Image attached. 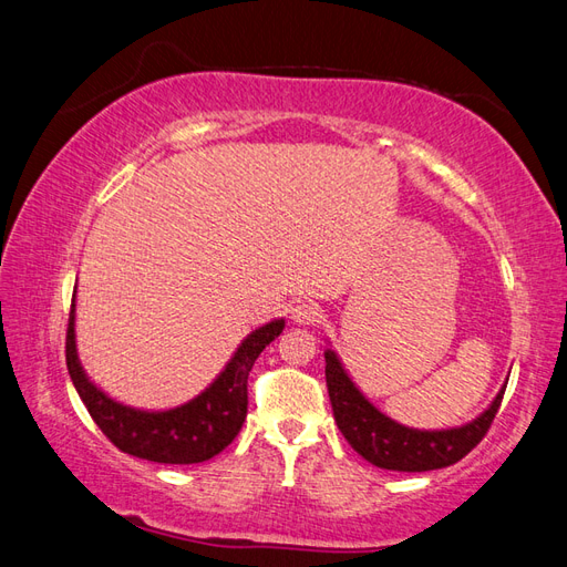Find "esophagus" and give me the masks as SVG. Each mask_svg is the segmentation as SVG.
Returning a JSON list of instances; mask_svg holds the SVG:
<instances>
[{
	"label": "esophagus",
	"mask_w": 567,
	"mask_h": 567,
	"mask_svg": "<svg viewBox=\"0 0 567 567\" xmlns=\"http://www.w3.org/2000/svg\"><path fill=\"white\" fill-rule=\"evenodd\" d=\"M289 318H292V322H297V326H313V322L318 320V309L313 303L299 301L297 306H292Z\"/></svg>",
	"instance_id": "obj_1"
}]
</instances>
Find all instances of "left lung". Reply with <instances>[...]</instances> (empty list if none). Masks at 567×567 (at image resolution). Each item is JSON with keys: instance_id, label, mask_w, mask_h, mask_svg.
Instances as JSON below:
<instances>
[{"instance_id": "1", "label": "left lung", "mask_w": 567, "mask_h": 567, "mask_svg": "<svg viewBox=\"0 0 567 567\" xmlns=\"http://www.w3.org/2000/svg\"><path fill=\"white\" fill-rule=\"evenodd\" d=\"M330 344V342H328ZM326 382L334 411V423L355 454L384 471L399 473H425L454 465L467 451H473L504 399L508 380L501 384L498 394L471 423L446 430H417L401 425L386 413H382L370 401L339 359L332 347L326 349Z\"/></svg>"}]
</instances>
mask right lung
<instances>
[{"instance_id": "add662e5", "label": "right lung", "mask_w": 567, "mask_h": 567, "mask_svg": "<svg viewBox=\"0 0 567 567\" xmlns=\"http://www.w3.org/2000/svg\"><path fill=\"white\" fill-rule=\"evenodd\" d=\"M285 330L275 318L249 332L216 380L194 399L173 409H135L109 396L85 373L75 342V297L66 334V365L75 392L100 430L121 451L144 461L189 465L204 463L228 446L247 417V380L254 361Z\"/></svg>"}]
</instances>
